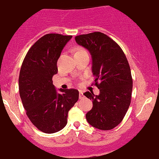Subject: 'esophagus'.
<instances>
[{
    "mask_svg": "<svg viewBox=\"0 0 159 159\" xmlns=\"http://www.w3.org/2000/svg\"><path fill=\"white\" fill-rule=\"evenodd\" d=\"M79 97H80V99H83L84 98V95H83V93L82 91H80V94H79Z\"/></svg>",
    "mask_w": 159,
    "mask_h": 159,
    "instance_id": "1",
    "label": "esophagus"
}]
</instances>
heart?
Listing matches in <instances>:
<instances>
[{"label": "heart", "mask_w": 159, "mask_h": 159, "mask_svg": "<svg viewBox=\"0 0 159 159\" xmlns=\"http://www.w3.org/2000/svg\"><path fill=\"white\" fill-rule=\"evenodd\" d=\"M84 49H83V48H78L77 49V50H76V53H77V52H81V51H84Z\"/></svg>", "instance_id": "b5f03b06"}]
</instances>
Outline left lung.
I'll list each match as a JSON object with an SVG mask.
<instances>
[{"label": "left lung", "mask_w": 159, "mask_h": 159, "mask_svg": "<svg viewBox=\"0 0 159 159\" xmlns=\"http://www.w3.org/2000/svg\"><path fill=\"white\" fill-rule=\"evenodd\" d=\"M75 40L90 52L94 85L100 89L99 95L84 93L93 102L86 120L99 129H112L123 120L131 102L132 78L127 59L120 47L100 32L77 35Z\"/></svg>", "instance_id": "left-lung-1"}]
</instances>
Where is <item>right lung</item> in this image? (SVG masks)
<instances>
[{
	"instance_id": "right-lung-1",
	"label": "right lung",
	"mask_w": 159,
	"mask_h": 159,
	"mask_svg": "<svg viewBox=\"0 0 159 159\" xmlns=\"http://www.w3.org/2000/svg\"><path fill=\"white\" fill-rule=\"evenodd\" d=\"M72 35L50 33L28 50L20 70L19 94L27 117L39 130L51 134L68 123V114L79 99L76 89H59L53 84L57 61Z\"/></svg>"
}]
</instances>
